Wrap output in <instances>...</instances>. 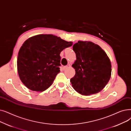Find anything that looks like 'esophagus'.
I'll list each match as a JSON object with an SVG mask.
<instances>
[{
  "instance_id": "34e87169",
  "label": "esophagus",
  "mask_w": 131,
  "mask_h": 131,
  "mask_svg": "<svg viewBox=\"0 0 131 131\" xmlns=\"http://www.w3.org/2000/svg\"><path fill=\"white\" fill-rule=\"evenodd\" d=\"M68 68V66H66L63 67V69H67Z\"/></svg>"
}]
</instances>
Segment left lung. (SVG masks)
I'll list each match as a JSON object with an SVG mask.
<instances>
[{
    "instance_id": "8db88e82",
    "label": "left lung",
    "mask_w": 131,
    "mask_h": 131,
    "mask_svg": "<svg viewBox=\"0 0 131 131\" xmlns=\"http://www.w3.org/2000/svg\"><path fill=\"white\" fill-rule=\"evenodd\" d=\"M73 50L76 55L72 65L76 73L70 79L73 89L84 95L100 92L111 77V65L107 54L91 41H78L73 45Z\"/></svg>"
}]
</instances>
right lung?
Listing matches in <instances>:
<instances>
[{
  "mask_svg": "<svg viewBox=\"0 0 131 131\" xmlns=\"http://www.w3.org/2000/svg\"><path fill=\"white\" fill-rule=\"evenodd\" d=\"M72 45V42L52 35H38L27 39L17 60L18 76L23 84L34 91L48 89L60 71V53Z\"/></svg>",
  "mask_w": 131,
  "mask_h": 131,
  "instance_id": "right-lung-1",
  "label": "right lung"
}]
</instances>
